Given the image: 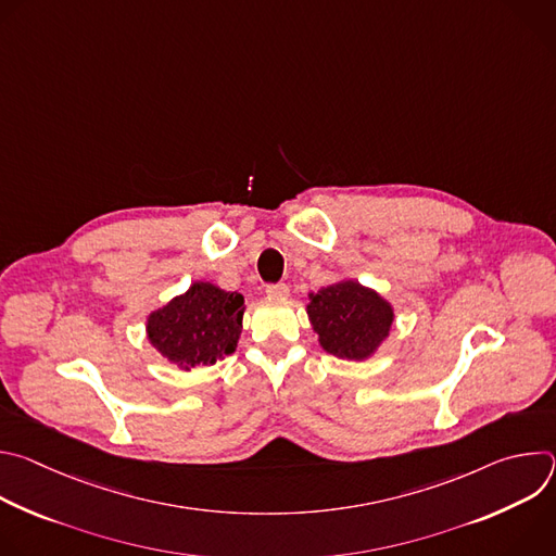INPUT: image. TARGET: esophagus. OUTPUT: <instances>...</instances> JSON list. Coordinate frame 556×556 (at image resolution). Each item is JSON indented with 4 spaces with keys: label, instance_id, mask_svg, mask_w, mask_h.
Listing matches in <instances>:
<instances>
[{
    "label": "esophagus",
    "instance_id": "obj_1",
    "mask_svg": "<svg viewBox=\"0 0 556 556\" xmlns=\"http://www.w3.org/2000/svg\"><path fill=\"white\" fill-rule=\"evenodd\" d=\"M266 292L273 294V296H286V294H288V286L281 283V281H279V283H268V286H266Z\"/></svg>",
    "mask_w": 556,
    "mask_h": 556
}]
</instances>
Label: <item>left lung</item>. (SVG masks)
Returning a JSON list of instances; mask_svg holds the SVG:
<instances>
[{
    "instance_id": "left-lung-1",
    "label": "left lung",
    "mask_w": 556,
    "mask_h": 556,
    "mask_svg": "<svg viewBox=\"0 0 556 556\" xmlns=\"http://www.w3.org/2000/svg\"><path fill=\"white\" fill-rule=\"evenodd\" d=\"M307 314L326 352L363 361L389 334L393 309L374 290L356 281H339L309 296Z\"/></svg>"
}]
</instances>
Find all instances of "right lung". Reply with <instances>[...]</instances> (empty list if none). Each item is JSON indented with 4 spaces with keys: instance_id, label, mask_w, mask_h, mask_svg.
Listing matches in <instances>:
<instances>
[{
    "instance_id": "add662e5",
    "label": "right lung",
    "mask_w": 556,
    "mask_h": 556,
    "mask_svg": "<svg viewBox=\"0 0 556 556\" xmlns=\"http://www.w3.org/2000/svg\"><path fill=\"white\" fill-rule=\"evenodd\" d=\"M242 316V294L193 283L189 292L149 316L147 334L157 352L185 369L213 365L235 352Z\"/></svg>"
}]
</instances>
